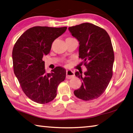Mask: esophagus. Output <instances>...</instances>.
Returning <instances> with one entry per match:
<instances>
[{
	"label": "esophagus",
	"mask_w": 133,
	"mask_h": 133,
	"mask_svg": "<svg viewBox=\"0 0 133 133\" xmlns=\"http://www.w3.org/2000/svg\"><path fill=\"white\" fill-rule=\"evenodd\" d=\"M74 77V73L73 71L70 70H68L66 71V78L67 79L72 78Z\"/></svg>",
	"instance_id": "obj_1"
}]
</instances>
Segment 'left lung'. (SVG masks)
<instances>
[{"label": "left lung", "mask_w": 133, "mask_h": 133, "mask_svg": "<svg viewBox=\"0 0 133 133\" xmlns=\"http://www.w3.org/2000/svg\"><path fill=\"white\" fill-rule=\"evenodd\" d=\"M69 30L79 42V57L87 68L84 74L75 73L83 83L74 94L84 101L95 99L104 92L113 75L115 56L110 37L104 29L88 23Z\"/></svg>", "instance_id": "left-lung-1"}]
</instances>
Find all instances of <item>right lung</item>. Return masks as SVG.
I'll list each match as a JSON object with an SVG mask.
<instances>
[{
	"mask_svg": "<svg viewBox=\"0 0 133 133\" xmlns=\"http://www.w3.org/2000/svg\"><path fill=\"white\" fill-rule=\"evenodd\" d=\"M66 29L34 26L25 31L14 46V74L24 92L34 102L43 104L52 101L56 96L59 84L66 78V69L61 67L46 73L42 58L49 54L53 42Z\"/></svg>",
	"mask_w": 133,
	"mask_h": 133,
	"instance_id": "obj_1",
	"label": "right lung"
}]
</instances>
